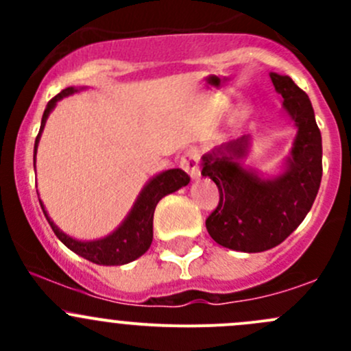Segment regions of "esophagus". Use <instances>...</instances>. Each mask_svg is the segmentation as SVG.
Masks as SVG:
<instances>
[{
  "label": "esophagus",
  "instance_id": "34e87169",
  "mask_svg": "<svg viewBox=\"0 0 351 351\" xmlns=\"http://www.w3.org/2000/svg\"><path fill=\"white\" fill-rule=\"evenodd\" d=\"M198 162H200V154H198L197 149H186L185 153L182 154V158H180V166H182L192 178H198V176H200V166H198Z\"/></svg>",
  "mask_w": 351,
  "mask_h": 351
}]
</instances>
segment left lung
Returning <instances> with one entry per match:
<instances>
[{"mask_svg":"<svg viewBox=\"0 0 351 351\" xmlns=\"http://www.w3.org/2000/svg\"><path fill=\"white\" fill-rule=\"evenodd\" d=\"M270 77L299 129L289 169L277 180H261L241 168L232 159L244 154L246 137L217 147L202 162V175L219 189L205 228L215 243L244 253L267 251L289 238L313 207L323 176V144L309 97L289 76Z\"/></svg>","mask_w":351,"mask_h":351,"instance_id":"left-lung-1","label":"left lung"}]
</instances>
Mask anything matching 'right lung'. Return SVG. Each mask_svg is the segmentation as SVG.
Listing matches in <instances>:
<instances>
[{
    "label": "right lung",
    "mask_w": 351,
    "mask_h": 351,
    "mask_svg": "<svg viewBox=\"0 0 351 351\" xmlns=\"http://www.w3.org/2000/svg\"><path fill=\"white\" fill-rule=\"evenodd\" d=\"M74 88H66L61 93L56 95L52 100H49L47 107L44 110V115H42V123L40 130L37 134V139H35L34 146V161H35V153H37V144L40 139V132L45 125V120H47L51 110L56 107L61 98L67 97V95L74 93ZM190 176L186 175L183 169H168V171L161 173L156 178L151 180L144 190L141 192L139 198H137L136 205L130 210V214L127 215L125 221L122 222L119 229L107 238L100 239V241H91V243H81L76 239L69 238L64 232L59 231L58 226L49 219L47 212L44 210V205L40 202V207L44 210L45 219L51 224L54 234L61 239L62 243L69 247L71 251H74L80 256L86 258V260L93 261L97 265H125L129 261H134L136 258L143 256L147 250H149L151 243H153V215L154 208L158 205V202L162 197L168 195V193L176 192L182 186L189 185Z\"/></svg>",
    "instance_id": "add662e5"
}]
</instances>
